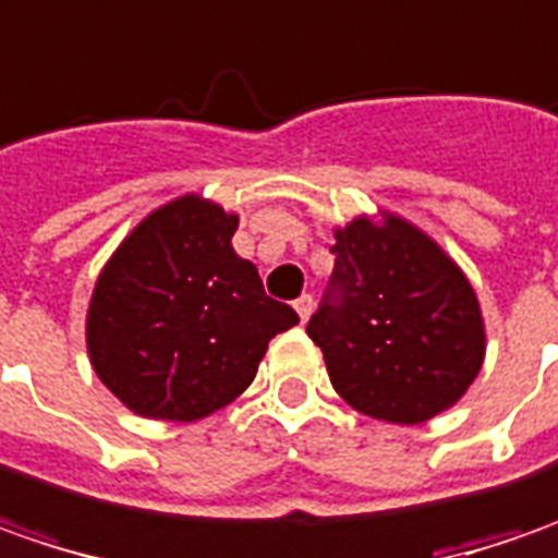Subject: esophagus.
<instances>
[{"label": "esophagus", "instance_id": "34e87169", "mask_svg": "<svg viewBox=\"0 0 558 558\" xmlns=\"http://www.w3.org/2000/svg\"><path fill=\"white\" fill-rule=\"evenodd\" d=\"M312 305H315V299L312 296H299L296 302H293V308H296V315L302 317V320H308V315H312Z\"/></svg>", "mask_w": 558, "mask_h": 558}]
</instances>
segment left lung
<instances>
[{"mask_svg": "<svg viewBox=\"0 0 558 558\" xmlns=\"http://www.w3.org/2000/svg\"><path fill=\"white\" fill-rule=\"evenodd\" d=\"M333 278L305 333L355 411L426 423L457 404L485 361V324L466 275L411 221L337 228Z\"/></svg>", "mask_w": 558, "mask_h": 558, "instance_id": "obj_1", "label": "left lung"}]
</instances>
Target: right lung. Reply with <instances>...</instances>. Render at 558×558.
Segmentation results:
<instances>
[{"mask_svg":"<svg viewBox=\"0 0 558 558\" xmlns=\"http://www.w3.org/2000/svg\"><path fill=\"white\" fill-rule=\"evenodd\" d=\"M234 213L184 194L154 209L98 275L88 357L129 411L209 416L253 383L268 342L299 324L234 253Z\"/></svg>","mask_w":558,"mask_h":558,"instance_id":"1","label":"right lung"}]
</instances>
